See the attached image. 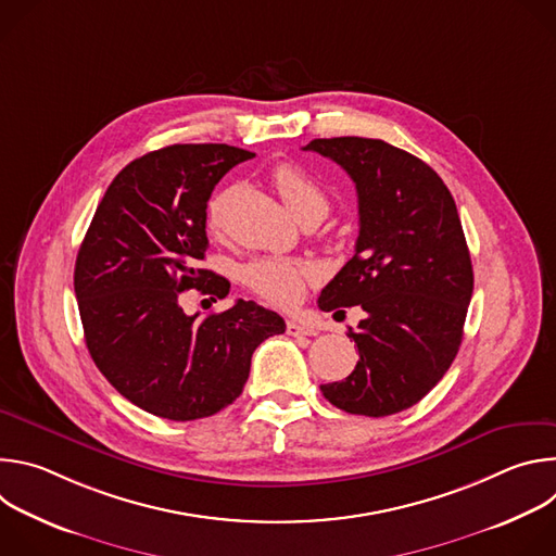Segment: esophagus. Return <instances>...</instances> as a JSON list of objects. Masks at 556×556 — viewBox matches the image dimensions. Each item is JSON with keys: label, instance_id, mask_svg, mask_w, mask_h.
Here are the masks:
<instances>
[{"label": "esophagus", "instance_id": "esophagus-1", "mask_svg": "<svg viewBox=\"0 0 556 556\" xmlns=\"http://www.w3.org/2000/svg\"><path fill=\"white\" fill-rule=\"evenodd\" d=\"M286 330L290 337H316V330L309 328V326H301L296 321H288L286 324Z\"/></svg>", "mask_w": 556, "mask_h": 556}]
</instances>
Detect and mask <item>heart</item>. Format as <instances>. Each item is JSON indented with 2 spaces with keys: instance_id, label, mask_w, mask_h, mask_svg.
Wrapping results in <instances>:
<instances>
[{
  "instance_id": "obj_1",
  "label": "heart",
  "mask_w": 556,
  "mask_h": 556,
  "mask_svg": "<svg viewBox=\"0 0 556 556\" xmlns=\"http://www.w3.org/2000/svg\"><path fill=\"white\" fill-rule=\"evenodd\" d=\"M273 182L290 208V213L301 219L307 215L321 217L330 208L328 193L316 185L299 165L294 163H279L273 169ZM224 206H226V193L219 191L215 193L208 204H206V228L211 232H217L222 226L224 217ZM314 270L312 266L294 260H283V257H260L253 260L251 264L244 266L242 279L244 283L260 294L262 299L279 305V307H290L294 305L303 290L305 283L312 279Z\"/></svg>"
}]
</instances>
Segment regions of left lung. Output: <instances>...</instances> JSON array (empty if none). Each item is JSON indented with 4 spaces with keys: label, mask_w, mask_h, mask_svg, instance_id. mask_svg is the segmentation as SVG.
Wrapping results in <instances>:
<instances>
[{
    "label": "left lung",
    "mask_w": 556,
    "mask_h": 556,
    "mask_svg": "<svg viewBox=\"0 0 556 556\" xmlns=\"http://www.w3.org/2000/svg\"><path fill=\"white\" fill-rule=\"evenodd\" d=\"M303 149L341 165L358 195L354 257L319 296L326 312L365 309L350 330L358 363L321 391L356 416L405 412L440 382L464 334L472 266L455 200L427 163L384 140L314 138Z\"/></svg>",
    "instance_id": "left-lung-1"
}]
</instances>
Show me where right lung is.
I'll list each match as a JSON object with an SVG mask.
<instances>
[{
    "label": "right lung",
    "mask_w": 556,
    "mask_h": 556,
    "mask_svg": "<svg viewBox=\"0 0 556 556\" xmlns=\"http://www.w3.org/2000/svg\"><path fill=\"white\" fill-rule=\"evenodd\" d=\"M255 153L230 144H172L136 157L108 187L74 266L92 361L129 403L167 420L208 418L242 393L251 356L283 334L273 309L240 299L198 319L178 296L224 299L230 283L204 260L206 204L226 172Z\"/></svg>",
    "instance_id": "right-lung-1"
}]
</instances>
